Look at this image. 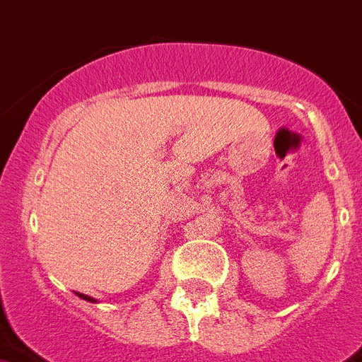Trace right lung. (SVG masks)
I'll return each instance as SVG.
<instances>
[{"label": "right lung", "mask_w": 362, "mask_h": 362, "mask_svg": "<svg viewBox=\"0 0 362 362\" xmlns=\"http://www.w3.org/2000/svg\"><path fill=\"white\" fill-rule=\"evenodd\" d=\"M79 298L81 299H87V301H96V299H93V298H87V296H83V293H78Z\"/></svg>", "instance_id": "add662e5"}]
</instances>
